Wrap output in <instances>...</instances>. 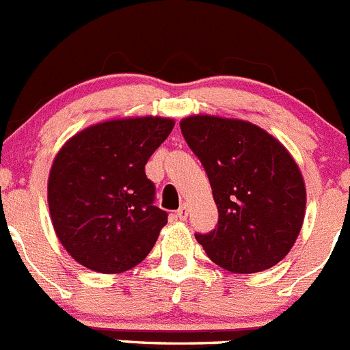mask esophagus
<instances>
[{"label": "esophagus", "instance_id": "esophagus-1", "mask_svg": "<svg viewBox=\"0 0 350 350\" xmlns=\"http://www.w3.org/2000/svg\"><path fill=\"white\" fill-rule=\"evenodd\" d=\"M188 211H190V209H188V204L185 202L181 207H179L178 211H176V216H178L179 219H187L188 218Z\"/></svg>", "mask_w": 350, "mask_h": 350}]
</instances>
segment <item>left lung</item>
Segmentation results:
<instances>
[{"label": "left lung", "mask_w": 350, "mask_h": 350, "mask_svg": "<svg viewBox=\"0 0 350 350\" xmlns=\"http://www.w3.org/2000/svg\"><path fill=\"white\" fill-rule=\"evenodd\" d=\"M179 125L218 206L216 228L195 234L207 256L235 273L279 263L297 241L305 214L304 178L288 150L244 120L197 115Z\"/></svg>", "instance_id": "obj_1"}]
</instances>
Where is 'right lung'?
Returning <instances> with one entry per match:
<instances>
[{"label": "right lung", "instance_id": "1", "mask_svg": "<svg viewBox=\"0 0 350 350\" xmlns=\"http://www.w3.org/2000/svg\"><path fill=\"white\" fill-rule=\"evenodd\" d=\"M174 120H109L73 136L52 163L49 207L59 241L80 265L118 273L148 256L167 223L144 165Z\"/></svg>", "mask_w": 350, "mask_h": 350}]
</instances>
